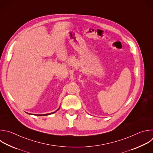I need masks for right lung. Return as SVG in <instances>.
Wrapping results in <instances>:
<instances>
[{
	"label": "right lung",
	"mask_w": 153,
	"mask_h": 153,
	"mask_svg": "<svg viewBox=\"0 0 153 153\" xmlns=\"http://www.w3.org/2000/svg\"><path fill=\"white\" fill-rule=\"evenodd\" d=\"M59 109H60V108H59V109H57V111H55V112H52V113H50V114H43V115H45H45H50V114H54V113H55V112H56V111H58V110H59Z\"/></svg>",
	"instance_id": "obj_1"
}]
</instances>
